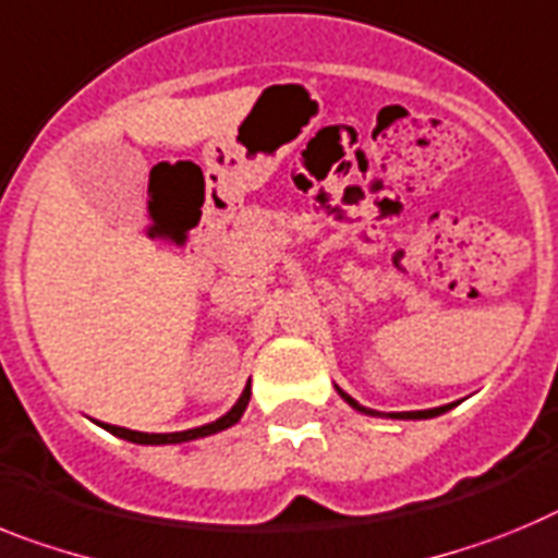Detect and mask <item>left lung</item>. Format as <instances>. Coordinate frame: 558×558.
Masks as SVG:
<instances>
[{"mask_svg": "<svg viewBox=\"0 0 558 558\" xmlns=\"http://www.w3.org/2000/svg\"><path fill=\"white\" fill-rule=\"evenodd\" d=\"M339 396H342V399H345L348 404L353 407V410H360V413H367V415H381V413H376V410H367V407L356 404V401H353L351 396H348V393H342V390H339ZM447 410H452V404H447V407H435V410H413V413H390V418H433V415L447 413Z\"/></svg>", "mask_w": 558, "mask_h": 558, "instance_id": "left-lung-1", "label": "left lung"}]
</instances>
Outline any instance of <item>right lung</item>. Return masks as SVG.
I'll return each instance as SVG.
<instances>
[{
  "label": "right lung",
  "mask_w": 558,
  "mask_h": 558,
  "mask_svg": "<svg viewBox=\"0 0 558 558\" xmlns=\"http://www.w3.org/2000/svg\"><path fill=\"white\" fill-rule=\"evenodd\" d=\"M246 401H250V387H246L244 393H241L239 404L232 407L230 413L221 415L219 421H213V424L196 426V429H185V433H168V435H148V433H134V429H125V426H111V424H100L104 429H109L111 435H118V438L132 440V444H182V440H193V438H205V435L221 433L227 426H232L235 421L244 415Z\"/></svg>",
  "instance_id": "obj_1"
}]
</instances>
